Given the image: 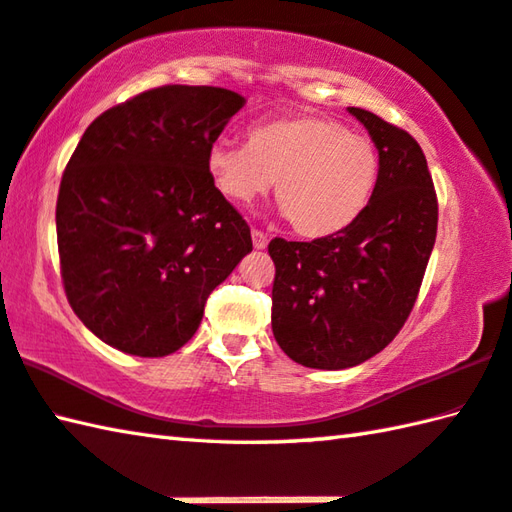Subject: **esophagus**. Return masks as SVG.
<instances>
[{
  "instance_id": "1",
  "label": "esophagus",
  "mask_w": 512,
  "mask_h": 512,
  "mask_svg": "<svg viewBox=\"0 0 512 512\" xmlns=\"http://www.w3.org/2000/svg\"><path fill=\"white\" fill-rule=\"evenodd\" d=\"M252 243H254V247H256V249H265V247H267V243H269L265 231L254 229V231H252Z\"/></svg>"
}]
</instances>
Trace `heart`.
I'll use <instances>...</instances> for the list:
<instances>
[{
    "label": "heart",
    "instance_id": "heart-1",
    "mask_svg": "<svg viewBox=\"0 0 512 512\" xmlns=\"http://www.w3.org/2000/svg\"><path fill=\"white\" fill-rule=\"evenodd\" d=\"M207 171L220 194L240 202L263 196L276 180V200L301 236L339 234L370 205L379 180V151L341 122L294 115L252 124L247 144L218 140Z\"/></svg>",
    "mask_w": 512,
    "mask_h": 512
}]
</instances>
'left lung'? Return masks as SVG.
<instances>
[{
    "label": "left lung",
    "mask_w": 512,
    "mask_h": 512,
    "mask_svg": "<svg viewBox=\"0 0 512 512\" xmlns=\"http://www.w3.org/2000/svg\"><path fill=\"white\" fill-rule=\"evenodd\" d=\"M347 111L379 151L370 205L339 234L269 243L274 339L316 370L354 368L399 334L437 238V194L417 140L370 111Z\"/></svg>",
    "instance_id": "left-lung-1"
}]
</instances>
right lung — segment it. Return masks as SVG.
I'll return each mask as SVG.
<instances>
[{
  "label": "right lung",
  "instance_id": "add662e5",
  "mask_svg": "<svg viewBox=\"0 0 512 512\" xmlns=\"http://www.w3.org/2000/svg\"><path fill=\"white\" fill-rule=\"evenodd\" d=\"M243 106L218 86H160L104 111L75 147L55 209L64 292L115 350H180L207 296L252 252L249 225L207 171Z\"/></svg>",
  "mask_w": 512,
  "mask_h": 512
}]
</instances>
